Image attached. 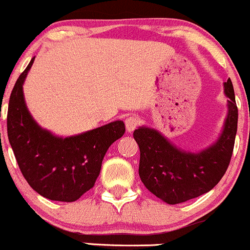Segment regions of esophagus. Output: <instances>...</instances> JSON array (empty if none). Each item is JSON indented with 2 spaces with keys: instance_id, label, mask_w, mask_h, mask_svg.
I'll return each mask as SVG.
<instances>
[{
  "instance_id": "34e87169",
  "label": "esophagus",
  "mask_w": 250,
  "mask_h": 250,
  "mask_svg": "<svg viewBox=\"0 0 250 250\" xmlns=\"http://www.w3.org/2000/svg\"><path fill=\"white\" fill-rule=\"evenodd\" d=\"M138 124H140V119L135 115H130L125 119V126H126V131L127 132H132L136 127H137Z\"/></svg>"
}]
</instances>
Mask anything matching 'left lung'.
I'll return each mask as SVG.
<instances>
[{
  "mask_svg": "<svg viewBox=\"0 0 250 250\" xmlns=\"http://www.w3.org/2000/svg\"><path fill=\"white\" fill-rule=\"evenodd\" d=\"M228 117L212 146L190 153L169 142L155 128L141 126L133 132L140 146L141 181L146 189L168 205L195 199L212 190L228 169L237 132L238 109L231 81L224 83Z\"/></svg>",
  "mask_w": 250,
  "mask_h": 250,
  "instance_id": "obj_1",
  "label": "left lung"
}]
</instances>
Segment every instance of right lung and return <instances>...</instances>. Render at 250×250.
<instances>
[{
    "label": "right lung",
    "mask_w": 250,
    "mask_h": 250,
    "mask_svg": "<svg viewBox=\"0 0 250 250\" xmlns=\"http://www.w3.org/2000/svg\"><path fill=\"white\" fill-rule=\"evenodd\" d=\"M33 61L10 94L8 140L22 176L35 191L53 201L73 202L94 187L108 148L124 135L125 124L117 120L66 138L41 127L31 117L22 92Z\"/></svg>",
    "instance_id": "right-lung-1"
}]
</instances>
